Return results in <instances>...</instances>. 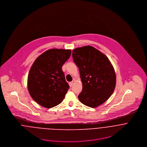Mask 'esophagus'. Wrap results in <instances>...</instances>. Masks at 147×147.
<instances>
[{
    "mask_svg": "<svg viewBox=\"0 0 147 147\" xmlns=\"http://www.w3.org/2000/svg\"><path fill=\"white\" fill-rule=\"evenodd\" d=\"M73 84H74V82H71L69 83V85L70 86H72L73 85Z\"/></svg>",
    "mask_w": 147,
    "mask_h": 147,
    "instance_id": "esophagus-1",
    "label": "esophagus"
}]
</instances>
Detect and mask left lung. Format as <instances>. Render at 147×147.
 I'll return each instance as SVG.
<instances>
[{
	"label": "left lung",
	"instance_id": "8db88e82",
	"mask_svg": "<svg viewBox=\"0 0 147 147\" xmlns=\"http://www.w3.org/2000/svg\"><path fill=\"white\" fill-rule=\"evenodd\" d=\"M72 57L79 69L83 89L78 96L80 101L95 108L107 101L116 85V75L108 58L91 46L76 48Z\"/></svg>",
	"mask_w": 147,
	"mask_h": 147
}]
</instances>
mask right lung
<instances>
[{"label":"right lung","instance_id":"right-lung-1","mask_svg":"<svg viewBox=\"0 0 147 147\" xmlns=\"http://www.w3.org/2000/svg\"><path fill=\"white\" fill-rule=\"evenodd\" d=\"M71 54V50H48L32 64L28 76V89L39 105L51 108L62 102L69 86L62 67Z\"/></svg>","mask_w":147,"mask_h":147}]
</instances>
